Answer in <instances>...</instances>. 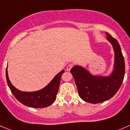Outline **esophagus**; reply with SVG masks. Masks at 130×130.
<instances>
[{
    "label": "esophagus",
    "instance_id": "esophagus-1",
    "mask_svg": "<svg viewBox=\"0 0 130 130\" xmlns=\"http://www.w3.org/2000/svg\"><path fill=\"white\" fill-rule=\"evenodd\" d=\"M74 67V64H72V63L69 64V65L67 66V70L69 71L71 69H72V67Z\"/></svg>",
    "mask_w": 130,
    "mask_h": 130
}]
</instances>
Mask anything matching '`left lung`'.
Instances as JSON below:
<instances>
[{"instance_id": "8db88e82", "label": "left lung", "mask_w": 130, "mask_h": 130, "mask_svg": "<svg viewBox=\"0 0 130 130\" xmlns=\"http://www.w3.org/2000/svg\"><path fill=\"white\" fill-rule=\"evenodd\" d=\"M107 39L115 52L114 70L110 76H94L82 67L74 66L71 70L78 94L83 101L100 103L112 98L121 87L125 74V63L121 47L117 40L106 32Z\"/></svg>"}]
</instances>
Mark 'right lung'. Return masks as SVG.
I'll use <instances>...</instances> for the list:
<instances>
[{"mask_svg":"<svg viewBox=\"0 0 130 130\" xmlns=\"http://www.w3.org/2000/svg\"><path fill=\"white\" fill-rule=\"evenodd\" d=\"M64 72L65 71L63 70L58 73L45 88L32 92H22L13 87L9 80L7 69L6 71V76L8 86L16 99L25 106L40 108L50 106L54 102L58 94L61 76Z\"/></svg>","mask_w":130,"mask_h":130,"instance_id":"1","label":"right lung"}]
</instances>
